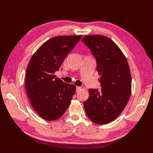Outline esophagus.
I'll return each mask as SVG.
<instances>
[{
	"mask_svg": "<svg viewBox=\"0 0 153 153\" xmlns=\"http://www.w3.org/2000/svg\"><path fill=\"white\" fill-rule=\"evenodd\" d=\"M80 89H81L80 87H76V92H78Z\"/></svg>",
	"mask_w": 153,
	"mask_h": 153,
	"instance_id": "esophagus-1",
	"label": "esophagus"
}]
</instances>
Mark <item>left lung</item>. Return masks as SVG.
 <instances>
[{
	"label": "left lung",
	"instance_id": "left-lung-1",
	"mask_svg": "<svg viewBox=\"0 0 153 153\" xmlns=\"http://www.w3.org/2000/svg\"><path fill=\"white\" fill-rule=\"evenodd\" d=\"M97 61L101 90L90 89L83 106L89 118L97 124H106L124 109L131 95V77L128 61L110 38L101 35L84 36L82 39Z\"/></svg>",
	"mask_w": 153,
	"mask_h": 153
}]
</instances>
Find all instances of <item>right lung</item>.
<instances>
[{"label": "right lung", "mask_w": 153, "mask_h": 153, "mask_svg": "<svg viewBox=\"0 0 153 153\" xmlns=\"http://www.w3.org/2000/svg\"><path fill=\"white\" fill-rule=\"evenodd\" d=\"M82 35L56 36L38 48L28 64L25 89L31 105L42 118L53 121L62 116L76 87L56 78L64 58Z\"/></svg>", "instance_id": "add662e5"}]
</instances>
